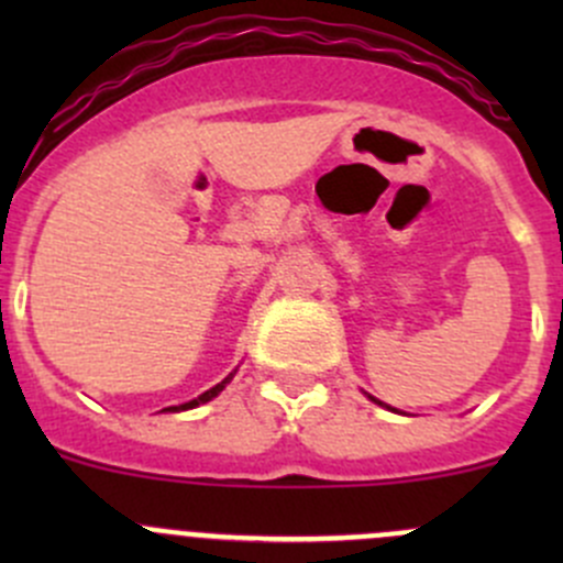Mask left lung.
I'll use <instances>...</instances> for the list:
<instances>
[{"label":"left lung","mask_w":563,"mask_h":563,"mask_svg":"<svg viewBox=\"0 0 563 563\" xmlns=\"http://www.w3.org/2000/svg\"><path fill=\"white\" fill-rule=\"evenodd\" d=\"M371 400H373V402H378V406H384V402H382V400H376V397H371ZM387 408H389V406H387ZM391 411H395V408H391Z\"/></svg>","instance_id":"left-lung-1"}]
</instances>
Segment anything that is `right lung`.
<instances>
[{"label":"right lung","mask_w":563,"mask_h":563,"mask_svg":"<svg viewBox=\"0 0 563 563\" xmlns=\"http://www.w3.org/2000/svg\"><path fill=\"white\" fill-rule=\"evenodd\" d=\"M231 378H234V373H231L229 378H223V382H220V384H214L212 389H207V391H203V395H198L196 400H190V402H181V406H168V408H163V411H187V408H196V406H201V402H209V400H212V397H218L220 391L225 389V384H229Z\"/></svg>","instance_id":"add662e5"}]
</instances>
